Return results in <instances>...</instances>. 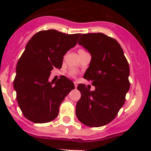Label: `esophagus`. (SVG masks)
I'll return each mask as SVG.
<instances>
[{
  "instance_id": "esophagus-1",
  "label": "esophagus",
  "mask_w": 151,
  "mask_h": 151,
  "mask_svg": "<svg viewBox=\"0 0 151 151\" xmlns=\"http://www.w3.org/2000/svg\"><path fill=\"white\" fill-rule=\"evenodd\" d=\"M74 86H75V87L77 88V81H74Z\"/></svg>"
}]
</instances>
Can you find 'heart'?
I'll list each match as a JSON object with an SVG mask.
<instances>
[{"label": "heart", "mask_w": 151, "mask_h": 151, "mask_svg": "<svg viewBox=\"0 0 151 151\" xmlns=\"http://www.w3.org/2000/svg\"><path fill=\"white\" fill-rule=\"evenodd\" d=\"M75 73H76V70H73L72 71L70 72V74H71V75H74V74H75Z\"/></svg>", "instance_id": "heart-1"}]
</instances>
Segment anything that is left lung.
<instances>
[{"mask_svg": "<svg viewBox=\"0 0 151 151\" xmlns=\"http://www.w3.org/2000/svg\"><path fill=\"white\" fill-rule=\"evenodd\" d=\"M78 43L92 57L83 77L92 81L96 89L90 91L85 84L77 86L81 98L76 115L89 127L104 126L116 117L126 101L130 87L129 63L119 43L102 33L84 34Z\"/></svg>", "mask_w": 151, "mask_h": 151, "instance_id": "left-lung-1", "label": "left lung"}]
</instances>
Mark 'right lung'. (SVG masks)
<instances>
[{"label": "right lung", "instance_id": "obj_1", "mask_svg": "<svg viewBox=\"0 0 151 151\" xmlns=\"http://www.w3.org/2000/svg\"><path fill=\"white\" fill-rule=\"evenodd\" d=\"M80 36L53 29L40 31L26 44L16 65L13 87L20 109L30 121L45 123L55 119L61 103L74 89V83L65 76L54 84L49 77L53 68H62L63 56Z\"/></svg>", "mask_w": 151, "mask_h": 151}]
</instances>
